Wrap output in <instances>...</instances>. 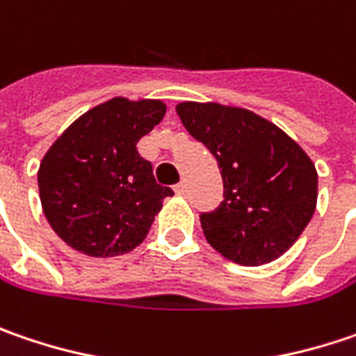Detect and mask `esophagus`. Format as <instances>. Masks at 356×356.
Returning <instances> with one entry per match:
<instances>
[{"mask_svg":"<svg viewBox=\"0 0 356 356\" xmlns=\"http://www.w3.org/2000/svg\"><path fill=\"white\" fill-rule=\"evenodd\" d=\"M174 190H176L178 194H186V190H188L186 182H184V180H182V182H178V184L174 186Z\"/></svg>","mask_w":356,"mask_h":356,"instance_id":"obj_1","label":"esophagus"}]
</instances>
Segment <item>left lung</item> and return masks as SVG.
<instances>
[{
  "instance_id": "obj_1",
  "label": "left lung",
  "mask_w": 356,
  "mask_h": 356,
  "mask_svg": "<svg viewBox=\"0 0 356 356\" xmlns=\"http://www.w3.org/2000/svg\"><path fill=\"white\" fill-rule=\"evenodd\" d=\"M176 112L188 134L212 152L222 176V202L200 212L208 244L246 266L284 254L316 208L318 176L311 158L248 110L184 102Z\"/></svg>"
}]
</instances>
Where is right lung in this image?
<instances>
[{"mask_svg": "<svg viewBox=\"0 0 356 356\" xmlns=\"http://www.w3.org/2000/svg\"><path fill=\"white\" fill-rule=\"evenodd\" d=\"M158 99L114 98L78 118L44 156L38 186L56 234L88 257L130 252L172 188L156 182L138 140L164 118Z\"/></svg>", "mask_w": 356, "mask_h": 356, "instance_id": "1", "label": "right lung"}]
</instances>
